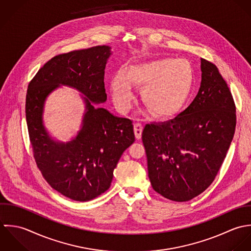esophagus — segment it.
Returning <instances> with one entry per match:
<instances>
[{"mask_svg": "<svg viewBox=\"0 0 251 251\" xmlns=\"http://www.w3.org/2000/svg\"><path fill=\"white\" fill-rule=\"evenodd\" d=\"M143 129H144V126H143L142 123H135V124H134V131H135L136 138H137L138 140H140V139L142 138Z\"/></svg>", "mask_w": 251, "mask_h": 251, "instance_id": "esophagus-1", "label": "esophagus"}]
</instances>
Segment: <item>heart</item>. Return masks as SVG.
Returning <instances> with one entry per match:
<instances>
[{
    "instance_id": "1",
    "label": "heart",
    "mask_w": 251,
    "mask_h": 251,
    "mask_svg": "<svg viewBox=\"0 0 251 251\" xmlns=\"http://www.w3.org/2000/svg\"><path fill=\"white\" fill-rule=\"evenodd\" d=\"M194 73L185 59L164 58L132 66L128 73L119 71L111 81V95L121 113L130 110L134 100L133 83L144 87L142 96L151 113L166 116L188 95Z\"/></svg>"
}]
</instances>
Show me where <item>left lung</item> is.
I'll list each match as a JSON object with an SVG mask.
<instances>
[{
  "label": "left lung",
  "mask_w": 251,
  "mask_h": 251,
  "mask_svg": "<svg viewBox=\"0 0 251 251\" xmlns=\"http://www.w3.org/2000/svg\"><path fill=\"white\" fill-rule=\"evenodd\" d=\"M200 89L175 118L147 124L143 143L152 188L169 200L186 201L214 180L236 129V106L217 67L201 59Z\"/></svg>",
  "instance_id": "obj_1"
}]
</instances>
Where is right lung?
<instances>
[{"label":"right lung","mask_w":251,"mask_h":251,"mask_svg":"<svg viewBox=\"0 0 251 251\" xmlns=\"http://www.w3.org/2000/svg\"><path fill=\"white\" fill-rule=\"evenodd\" d=\"M110 54L107 46L59 54L28 85L25 112L35 161L51 187L72 200H92L106 191L122 153L135 142L130 119L94 104L106 100L103 76ZM60 85L86 96L82 128L68 143L54 141L42 121L45 100Z\"/></svg>","instance_id":"1"}]
</instances>
